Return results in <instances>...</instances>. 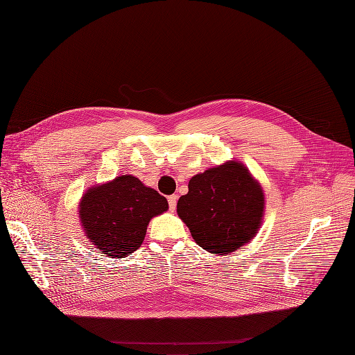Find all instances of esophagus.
<instances>
[{
  "instance_id": "34e87169",
  "label": "esophagus",
  "mask_w": 355,
  "mask_h": 355,
  "mask_svg": "<svg viewBox=\"0 0 355 355\" xmlns=\"http://www.w3.org/2000/svg\"><path fill=\"white\" fill-rule=\"evenodd\" d=\"M177 200H178V196L177 194H173L168 197V206H170V210L174 211L175 207H177Z\"/></svg>"
}]
</instances>
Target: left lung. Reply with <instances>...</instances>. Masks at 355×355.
<instances>
[{"label":"left lung","mask_w":355,"mask_h":355,"mask_svg":"<svg viewBox=\"0 0 355 355\" xmlns=\"http://www.w3.org/2000/svg\"><path fill=\"white\" fill-rule=\"evenodd\" d=\"M263 207L260 185L245 165L232 161L194 175L177 213L200 248L227 254L254 237Z\"/></svg>","instance_id":"left-lung-1"}]
</instances>
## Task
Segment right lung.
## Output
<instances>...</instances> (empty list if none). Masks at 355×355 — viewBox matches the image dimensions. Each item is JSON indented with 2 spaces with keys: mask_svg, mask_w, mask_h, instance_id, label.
<instances>
[{
  "mask_svg": "<svg viewBox=\"0 0 355 355\" xmlns=\"http://www.w3.org/2000/svg\"><path fill=\"white\" fill-rule=\"evenodd\" d=\"M166 210L164 196L134 175H122L90 189L80 201L79 214L92 245L121 259L141 248L149 220Z\"/></svg>",
  "mask_w": 355,
  "mask_h": 355,
  "instance_id": "right-lung-1",
  "label": "right lung"
}]
</instances>
